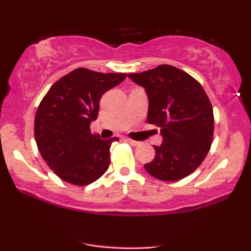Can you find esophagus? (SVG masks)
<instances>
[{
	"label": "esophagus",
	"mask_w": 251,
	"mask_h": 251,
	"mask_svg": "<svg viewBox=\"0 0 251 251\" xmlns=\"http://www.w3.org/2000/svg\"><path fill=\"white\" fill-rule=\"evenodd\" d=\"M125 140H126V142H127V143L131 144L132 146H138V145H140L139 142H137V140H132V139H129V138H125Z\"/></svg>",
	"instance_id": "1"
}]
</instances>
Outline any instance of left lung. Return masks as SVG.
<instances>
[{"label":"left lung","instance_id":"1","mask_svg":"<svg viewBox=\"0 0 251 251\" xmlns=\"http://www.w3.org/2000/svg\"><path fill=\"white\" fill-rule=\"evenodd\" d=\"M128 76L145 88L148 122L160 127L163 144L144 165L154 178L176 181L191 175L205 159L214 139V111L195 77L171 65Z\"/></svg>","mask_w":251,"mask_h":251}]
</instances>
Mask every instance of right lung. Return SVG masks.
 Wrapping results in <instances>:
<instances>
[{
  "instance_id": "right-lung-1",
  "label": "right lung",
  "mask_w": 251,
  "mask_h": 251,
  "mask_svg": "<svg viewBox=\"0 0 251 251\" xmlns=\"http://www.w3.org/2000/svg\"><path fill=\"white\" fill-rule=\"evenodd\" d=\"M126 76L76 68L60 77L43 97L34 135L43 160L62 180L88 185L107 171L109 148L119 139H101L91 132V123L98 118L102 94Z\"/></svg>"
}]
</instances>
